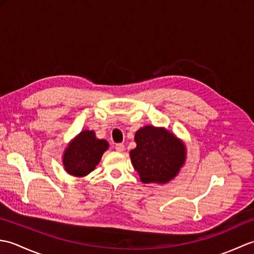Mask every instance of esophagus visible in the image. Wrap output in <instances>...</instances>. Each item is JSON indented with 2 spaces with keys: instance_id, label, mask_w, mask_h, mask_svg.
Here are the masks:
<instances>
[{
  "instance_id": "34e87169",
  "label": "esophagus",
  "mask_w": 254,
  "mask_h": 254,
  "mask_svg": "<svg viewBox=\"0 0 254 254\" xmlns=\"http://www.w3.org/2000/svg\"><path fill=\"white\" fill-rule=\"evenodd\" d=\"M126 149V147H124V145L122 143H118L116 144V150H118V152H123V150Z\"/></svg>"
}]
</instances>
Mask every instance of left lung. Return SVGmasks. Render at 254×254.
<instances>
[{"instance_id":"obj_1","label":"left lung","mask_w":254,"mask_h":254,"mask_svg":"<svg viewBox=\"0 0 254 254\" xmlns=\"http://www.w3.org/2000/svg\"><path fill=\"white\" fill-rule=\"evenodd\" d=\"M135 142L136 147L131 150L130 157L144 183L168 182L185 163V145L164 128L152 126L139 128Z\"/></svg>"}]
</instances>
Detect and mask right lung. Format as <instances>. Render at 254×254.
<instances>
[{
  "mask_svg": "<svg viewBox=\"0 0 254 254\" xmlns=\"http://www.w3.org/2000/svg\"><path fill=\"white\" fill-rule=\"evenodd\" d=\"M108 142L96 138L93 131H83L69 144L63 157V165L69 175H88L98 165Z\"/></svg>",
  "mask_w": 254,
  "mask_h": 254,
  "instance_id": "add662e5",
  "label": "right lung"
}]
</instances>
